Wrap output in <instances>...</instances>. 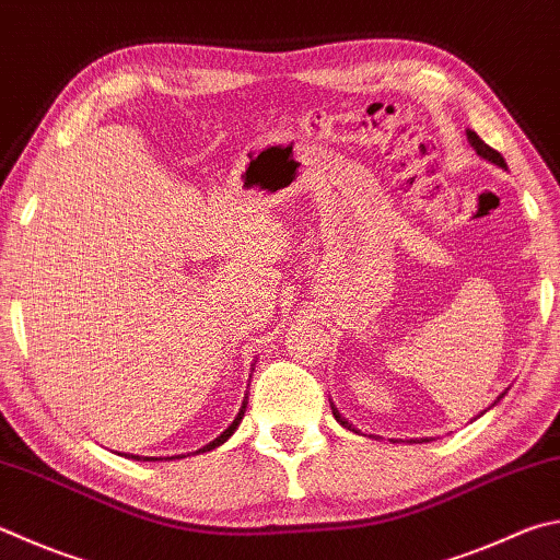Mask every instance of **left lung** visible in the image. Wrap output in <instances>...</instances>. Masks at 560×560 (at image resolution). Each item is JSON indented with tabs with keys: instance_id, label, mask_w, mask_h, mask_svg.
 <instances>
[{
	"instance_id": "left-lung-1",
	"label": "left lung",
	"mask_w": 560,
	"mask_h": 560,
	"mask_svg": "<svg viewBox=\"0 0 560 560\" xmlns=\"http://www.w3.org/2000/svg\"><path fill=\"white\" fill-rule=\"evenodd\" d=\"M467 141H470V144H472V149H475V151H477V154H480L482 159H487V161H492V164H497V166H502V168H506V164H504V159H502V154H500V151H494L492 147H487V144H485V141H482L480 137H477V135H475V131H472V129H467ZM332 416H335V419H338V421H340V423L345 425V429H350V423L342 419V416L338 413V409H335V406H332Z\"/></svg>"
}]
</instances>
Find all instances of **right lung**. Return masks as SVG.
Here are the masks:
<instances>
[{"label":"right lung","instance_id":"1","mask_svg":"<svg viewBox=\"0 0 560 560\" xmlns=\"http://www.w3.org/2000/svg\"><path fill=\"white\" fill-rule=\"evenodd\" d=\"M247 404V401H245ZM245 404H242V409H240V413H237V419L235 421H232L230 425H228V429L225 431H222L220 435H218V439L215 441H212V443H208V445H202V448L200 451H196V453H208V451H212V448H218V445H222V443H225L228 439H230V435L232 433H235V429H237V425H240V421H242V416H245ZM131 457H135V460H141V457L139 455H131ZM178 457H183V455H178ZM144 460H159V457H144ZM166 460H171V457H166Z\"/></svg>","mask_w":560,"mask_h":560}]
</instances>
